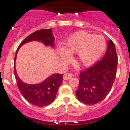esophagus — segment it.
Listing matches in <instances>:
<instances>
[{"label":"esophagus","mask_w":130,"mask_h":130,"mask_svg":"<svg viewBox=\"0 0 130 130\" xmlns=\"http://www.w3.org/2000/svg\"><path fill=\"white\" fill-rule=\"evenodd\" d=\"M73 74L72 73H67L64 74L63 75V79H65V80H67V79H71V77H73Z\"/></svg>","instance_id":"esophagus-1"}]
</instances>
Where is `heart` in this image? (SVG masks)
Returning <instances> with one entry per match:
<instances>
[{
  "instance_id": "b5f03b06",
  "label": "heart",
  "mask_w": 130,
  "mask_h": 130,
  "mask_svg": "<svg viewBox=\"0 0 130 130\" xmlns=\"http://www.w3.org/2000/svg\"><path fill=\"white\" fill-rule=\"evenodd\" d=\"M106 45V40L103 36H94L80 31L67 38L64 43V48L59 49V53L63 61H67L69 55L77 54V63L83 67H90L103 55Z\"/></svg>"
}]
</instances>
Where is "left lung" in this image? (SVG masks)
Instances as JSON below:
<instances>
[{"instance_id": "left-lung-1", "label": "left lung", "mask_w": 130, "mask_h": 130, "mask_svg": "<svg viewBox=\"0 0 130 130\" xmlns=\"http://www.w3.org/2000/svg\"><path fill=\"white\" fill-rule=\"evenodd\" d=\"M117 55L115 45L109 40L105 55L101 61L79 75L77 99L86 105L102 101L110 92L116 76Z\"/></svg>"}]
</instances>
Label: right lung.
I'll use <instances>...</instances> for the list:
<instances>
[{
	"label": "right lung",
	"mask_w": 130,
	"mask_h": 130,
	"mask_svg": "<svg viewBox=\"0 0 130 130\" xmlns=\"http://www.w3.org/2000/svg\"><path fill=\"white\" fill-rule=\"evenodd\" d=\"M31 41L41 42L46 46L54 47L55 37L51 29H43L35 31L21 42L17 48L15 57L14 71L19 90L29 103L37 107H45L53 103L55 99L57 90L63 82V74H53L41 83L36 84H25L19 79L15 68L17 53L21 46Z\"/></svg>",
	"instance_id": "obj_1"
}]
</instances>
